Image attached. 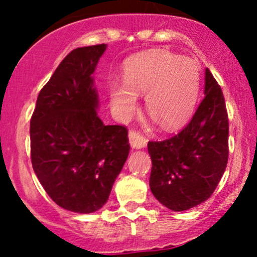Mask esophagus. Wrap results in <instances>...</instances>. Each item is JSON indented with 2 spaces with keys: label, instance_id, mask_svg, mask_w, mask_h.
<instances>
[{
  "label": "esophagus",
  "instance_id": "1",
  "mask_svg": "<svg viewBox=\"0 0 257 257\" xmlns=\"http://www.w3.org/2000/svg\"><path fill=\"white\" fill-rule=\"evenodd\" d=\"M129 143H131V147L133 149H142V148L147 145L148 141L142 134H139L138 132L131 131L129 132Z\"/></svg>",
  "mask_w": 257,
  "mask_h": 257
}]
</instances>
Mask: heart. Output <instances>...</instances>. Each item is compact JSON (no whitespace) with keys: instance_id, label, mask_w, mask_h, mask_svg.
Wrapping results in <instances>:
<instances>
[{"instance_id":"obj_1","label":"heart","mask_w":257,"mask_h":257,"mask_svg":"<svg viewBox=\"0 0 257 257\" xmlns=\"http://www.w3.org/2000/svg\"><path fill=\"white\" fill-rule=\"evenodd\" d=\"M200 90V71L194 59L162 49L144 52L125 63L123 80L108 87L110 105L121 115H132L138 95L164 131H177L193 115Z\"/></svg>"}]
</instances>
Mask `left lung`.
<instances>
[{
	"label": "left lung",
	"instance_id": "1",
	"mask_svg": "<svg viewBox=\"0 0 257 257\" xmlns=\"http://www.w3.org/2000/svg\"><path fill=\"white\" fill-rule=\"evenodd\" d=\"M204 99L188 125L173 138L149 142V185L159 203L184 211L216 189L229 157V120L221 88L205 69Z\"/></svg>",
	"mask_w": 257,
	"mask_h": 257
}]
</instances>
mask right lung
Listing matches in <instances>:
<instances>
[{"label": "right lung", "instance_id": "right-lung-1", "mask_svg": "<svg viewBox=\"0 0 257 257\" xmlns=\"http://www.w3.org/2000/svg\"><path fill=\"white\" fill-rule=\"evenodd\" d=\"M107 45L73 49L37 98L31 118V159L38 180L61 208L90 214L107 203L128 158L123 125L98 116L94 73Z\"/></svg>", "mask_w": 257, "mask_h": 257}]
</instances>
